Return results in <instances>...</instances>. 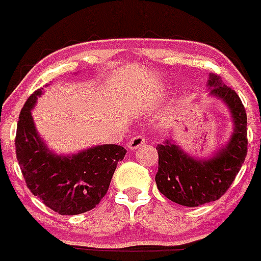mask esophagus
I'll list each match as a JSON object with an SVG mask.
<instances>
[{"label": "esophagus", "mask_w": 261, "mask_h": 261, "mask_svg": "<svg viewBox=\"0 0 261 261\" xmlns=\"http://www.w3.org/2000/svg\"><path fill=\"white\" fill-rule=\"evenodd\" d=\"M145 142H146V138H145L144 136L136 135L130 138V141H129V144H128V147L130 149V150H136V149H138V147H141Z\"/></svg>", "instance_id": "esophagus-1"}]
</instances>
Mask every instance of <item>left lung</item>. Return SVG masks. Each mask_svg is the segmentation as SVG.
<instances>
[{
    "instance_id": "1",
    "label": "left lung",
    "mask_w": 261,
    "mask_h": 261,
    "mask_svg": "<svg viewBox=\"0 0 261 261\" xmlns=\"http://www.w3.org/2000/svg\"><path fill=\"white\" fill-rule=\"evenodd\" d=\"M211 95L223 100L231 112L234 132L229 142L209 159L184 153L172 140L156 146L155 183L168 200L184 206H200L218 200L230 188L247 155V115L241 98L223 85L218 74H209Z\"/></svg>"
}]
</instances>
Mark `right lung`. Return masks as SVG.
Instances as JSON below:
<instances>
[{"mask_svg":"<svg viewBox=\"0 0 261 261\" xmlns=\"http://www.w3.org/2000/svg\"><path fill=\"white\" fill-rule=\"evenodd\" d=\"M41 95L36 90L20 111L15 136L18 163L32 195L61 216L94 209L107 193L116 166L126 150L98 145L73 155H56L41 141L31 110Z\"/></svg>","mask_w":261,"mask_h":261,"instance_id":"1","label":"right lung"}]
</instances>
